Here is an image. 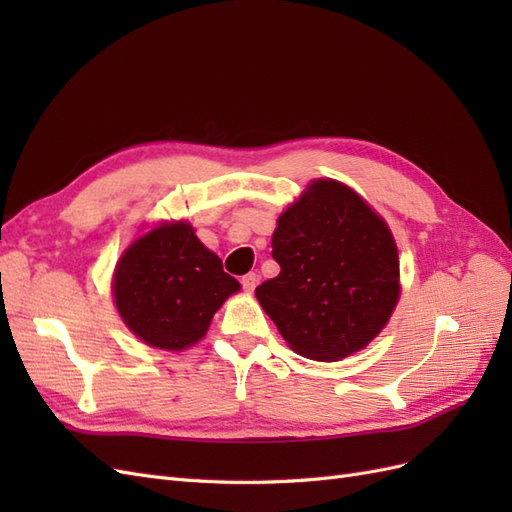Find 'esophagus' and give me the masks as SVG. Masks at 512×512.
<instances>
[{"label":"esophagus","instance_id":"esophagus-1","mask_svg":"<svg viewBox=\"0 0 512 512\" xmlns=\"http://www.w3.org/2000/svg\"><path fill=\"white\" fill-rule=\"evenodd\" d=\"M256 284H258V275L256 273H247V275L241 277V286H243L245 292H252L256 288Z\"/></svg>","mask_w":512,"mask_h":512}]
</instances>
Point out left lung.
Wrapping results in <instances>:
<instances>
[{
  "instance_id": "obj_1",
  "label": "left lung",
  "mask_w": 512,
  "mask_h": 512,
  "mask_svg": "<svg viewBox=\"0 0 512 512\" xmlns=\"http://www.w3.org/2000/svg\"><path fill=\"white\" fill-rule=\"evenodd\" d=\"M280 275L256 299L294 352L337 361L365 348L399 299V258L389 226L346 185L318 179L277 220Z\"/></svg>"
}]
</instances>
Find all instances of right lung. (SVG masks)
Instances as JSON below:
<instances>
[{
	"label": "right lung",
	"instance_id": "1",
	"mask_svg": "<svg viewBox=\"0 0 512 512\" xmlns=\"http://www.w3.org/2000/svg\"><path fill=\"white\" fill-rule=\"evenodd\" d=\"M115 303L145 344L183 350L209 329L218 307L239 290L222 260L190 224H164L134 241L115 271Z\"/></svg>",
	"mask_w": 512,
	"mask_h": 512
}]
</instances>
